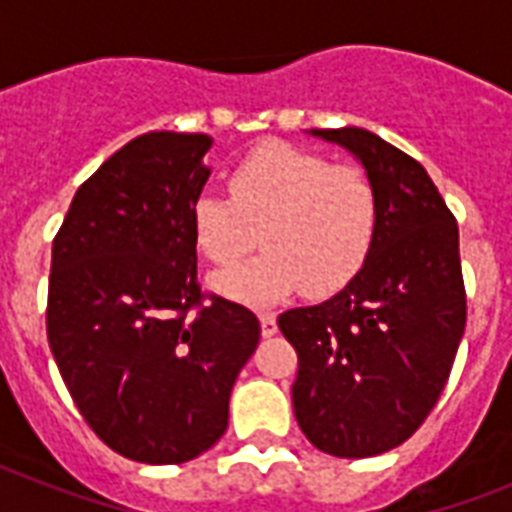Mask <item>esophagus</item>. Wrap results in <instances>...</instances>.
I'll return each mask as SVG.
<instances>
[{
	"instance_id": "1",
	"label": "esophagus",
	"mask_w": 512,
	"mask_h": 512,
	"mask_svg": "<svg viewBox=\"0 0 512 512\" xmlns=\"http://www.w3.org/2000/svg\"><path fill=\"white\" fill-rule=\"evenodd\" d=\"M260 329H263V337L276 335V332H279L276 316H273V313H260Z\"/></svg>"
}]
</instances>
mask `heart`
<instances>
[{
    "mask_svg": "<svg viewBox=\"0 0 512 512\" xmlns=\"http://www.w3.org/2000/svg\"><path fill=\"white\" fill-rule=\"evenodd\" d=\"M228 196L204 191L191 204V231L209 263L233 265L257 244L265 252L212 279L217 292L249 305L303 287L342 289L372 252L377 193L364 170L268 140L228 172Z\"/></svg>",
    "mask_w": 512,
    "mask_h": 512,
    "instance_id": "heart-1",
    "label": "heart"
}]
</instances>
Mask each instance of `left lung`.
Listing matches in <instances>:
<instances>
[{
    "label": "left lung",
    "instance_id": "left-lung-1",
    "mask_svg": "<svg viewBox=\"0 0 512 512\" xmlns=\"http://www.w3.org/2000/svg\"><path fill=\"white\" fill-rule=\"evenodd\" d=\"M311 135L361 162L377 193V233L345 289L281 313L279 329L300 361V430L321 452L358 460L404 444L449 380L468 316L460 231L425 167L380 135Z\"/></svg>",
    "mask_w": 512,
    "mask_h": 512
}]
</instances>
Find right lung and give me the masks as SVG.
I'll return each mask as SVG.
<instances>
[{
    "label": "right lung",
    "instance_id": "obj_1",
    "mask_svg": "<svg viewBox=\"0 0 512 512\" xmlns=\"http://www.w3.org/2000/svg\"><path fill=\"white\" fill-rule=\"evenodd\" d=\"M209 135L146 132L76 191L52 241L47 340L98 438L148 465L188 462L228 428L260 340L244 305L196 281L191 204Z\"/></svg>",
    "mask_w": 512,
    "mask_h": 512
}]
</instances>
